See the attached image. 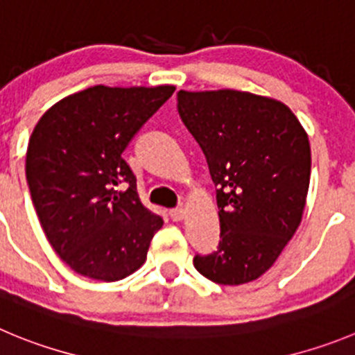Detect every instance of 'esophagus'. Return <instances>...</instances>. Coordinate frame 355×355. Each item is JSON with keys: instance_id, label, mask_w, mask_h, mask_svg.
Listing matches in <instances>:
<instances>
[{"instance_id": "1", "label": "esophagus", "mask_w": 355, "mask_h": 355, "mask_svg": "<svg viewBox=\"0 0 355 355\" xmlns=\"http://www.w3.org/2000/svg\"><path fill=\"white\" fill-rule=\"evenodd\" d=\"M170 217L173 218L175 223H178V220H182V218L185 217V210L184 208H175V210H170Z\"/></svg>"}]
</instances>
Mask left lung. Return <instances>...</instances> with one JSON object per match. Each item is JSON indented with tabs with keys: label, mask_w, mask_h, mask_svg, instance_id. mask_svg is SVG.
<instances>
[{
	"label": "left lung",
	"mask_w": 355,
	"mask_h": 355,
	"mask_svg": "<svg viewBox=\"0 0 355 355\" xmlns=\"http://www.w3.org/2000/svg\"><path fill=\"white\" fill-rule=\"evenodd\" d=\"M178 114L207 157L217 187L220 241L194 257L223 286L257 280L296 233L306 203L308 135L277 99L233 89L178 91Z\"/></svg>",
	"instance_id": "8db88e82"
}]
</instances>
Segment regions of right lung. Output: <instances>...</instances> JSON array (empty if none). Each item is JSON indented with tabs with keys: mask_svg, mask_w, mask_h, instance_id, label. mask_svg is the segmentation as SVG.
Wrapping results in <instances>:
<instances>
[{
	"mask_svg": "<svg viewBox=\"0 0 355 355\" xmlns=\"http://www.w3.org/2000/svg\"><path fill=\"white\" fill-rule=\"evenodd\" d=\"M173 92L94 85L55 103L33 129V205L52 248L82 277L115 282L147 259L162 218L141 205L122 152Z\"/></svg>",
	"mask_w": 355,
	"mask_h": 355,
	"instance_id": "right-lung-1",
	"label": "right lung"
}]
</instances>
